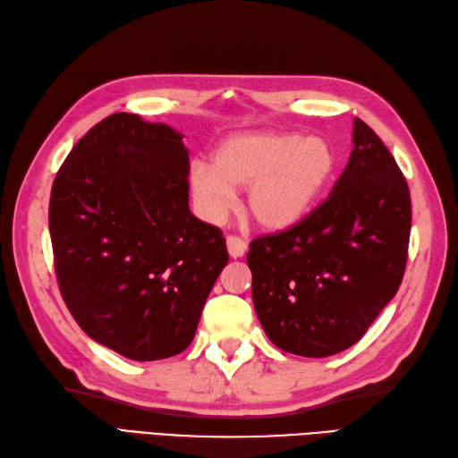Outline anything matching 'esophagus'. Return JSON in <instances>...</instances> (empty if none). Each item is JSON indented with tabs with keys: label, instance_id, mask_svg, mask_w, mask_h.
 Returning a JSON list of instances; mask_svg holds the SVG:
<instances>
[{
	"label": "esophagus",
	"instance_id": "1",
	"mask_svg": "<svg viewBox=\"0 0 458 458\" xmlns=\"http://www.w3.org/2000/svg\"><path fill=\"white\" fill-rule=\"evenodd\" d=\"M226 246H228V253H230V258H242L243 253L248 251V243L243 242L242 238H238V236H228L226 238Z\"/></svg>",
	"mask_w": 458,
	"mask_h": 458
}]
</instances>
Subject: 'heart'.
Returning a JSON list of instances; mask_svg holds the SVG:
<instances>
[{"mask_svg":"<svg viewBox=\"0 0 458 458\" xmlns=\"http://www.w3.org/2000/svg\"><path fill=\"white\" fill-rule=\"evenodd\" d=\"M337 169V152L322 136L250 132L230 136L215 152V167L195 162L189 187L200 216L220 222L246 189L248 215L265 230H284L320 200Z\"/></svg>","mask_w":458,"mask_h":458,"instance_id":"b5f03b06","label":"heart"}]
</instances>
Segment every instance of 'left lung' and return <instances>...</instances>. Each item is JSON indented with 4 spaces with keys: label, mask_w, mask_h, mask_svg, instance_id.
<instances>
[{
    "label": "left lung",
    "mask_w": 458,
    "mask_h": 458,
    "mask_svg": "<svg viewBox=\"0 0 458 458\" xmlns=\"http://www.w3.org/2000/svg\"><path fill=\"white\" fill-rule=\"evenodd\" d=\"M411 228L406 177L369 124L332 193L283 232L250 243L251 296L271 342L329 357L355 345L403 277Z\"/></svg>",
    "instance_id": "left-lung-1"
}]
</instances>
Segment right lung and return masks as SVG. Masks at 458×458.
<instances>
[{
  "label": "right lung",
  "instance_id": "1",
  "mask_svg": "<svg viewBox=\"0 0 458 458\" xmlns=\"http://www.w3.org/2000/svg\"><path fill=\"white\" fill-rule=\"evenodd\" d=\"M183 134L114 113L72 148L50 193L62 299L95 342L132 360L181 353L228 263L189 210Z\"/></svg>",
  "mask_w": 458,
  "mask_h": 458
}]
</instances>
